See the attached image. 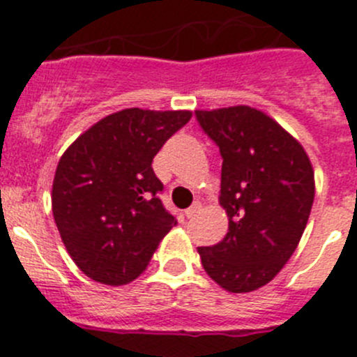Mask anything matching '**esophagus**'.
<instances>
[{
    "instance_id": "34e87169",
    "label": "esophagus",
    "mask_w": 357,
    "mask_h": 357,
    "mask_svg": "<svg viewBox=\"0 0 357 357\" xmlns=\"http://www.w3.org/2000/svg\"><path fill=\"white\" fill-rule=\"evenodd\" d=\"M200 209H202V204H200V202H195L193 206L189 207V209H185V211H184L185 218H193L195 214H197L198 211H200Z\"/></svg>"
}]
</instances>
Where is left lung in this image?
<instances>
[{
	"instance_id": "1",
	"label": "left lung",
	"mask_w": 357,
	"mask_h": 357,
	"mask_svg": "<svg viewBox=\"0 0 357 357\" xmlns=\"http://www.w3.org/2000/svg\"><path fill=\"white\" fill-rule=\"evenodd\" d=\"M222 153L220 206L229 232L198 247L207 275L230 293L268 284L301 241L314 200L307 153L275 119L247 105L197 110Z\"/></svg>"
}]
</instances>
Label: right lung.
<instances>
[{
  "mask_svg": "<svg viewBox=\"0 0 357 357\" xmlns=\"http://www.w3.org/2000/svg\"><path fill=\"white\" fill-rule=\"evenodd\" d=\"M189 119V110H119L94 123L59 160L53 218L71 259L96 282L137 279L176 225L151 162Z\"/></svg>",
  "mask_w": 357,
  "mask_h": 357,
  "instance_id": "1",
  "label": "right lung"
}]
</instances>
